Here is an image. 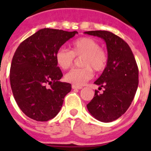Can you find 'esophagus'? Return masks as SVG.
Returning <instances> with one entry per match:
<instances>
[{"label": "esophagus", "mask_w": 151, "mask_h": 151, "mask_svg": "<svg viewBox=\"0 0 151 151\" xmlns=\"http://www.w3.org/2000/svg\"><path fill=\"white\" fill-rule=\"evenodd\" d=\"M72 88H73V89H82V87H81V86H76V85H72Z\"/></svg>", "instance_id": "1"}]
</instances>
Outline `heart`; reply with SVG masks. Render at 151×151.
<instances>
[{"mask_svg":"<svg viewBox=\"0 0 151 151\" xmlns=\"http://www.w3.org/2000/svg\"><path fill=\"white\" fill-rule=\"evenodd\" d=\"M71 50L61 47L55 55L57 65L63 69L72 66L75 57H82L81 65L83 67L72 69L65 76V80L76 86H82L93 77V69L103 71L108 62V56L100 47L97 41L89 37H82L74 41L70 45Z\"/></svg>","mask_w":151,"mask_h":151,"instance_id":"1","label":"heart"}]
</instances>
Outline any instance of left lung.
<instances>
[{
    "mask_svg": "<svg viewBox=\"0 0 151 151\" xmlns=\"http://www.w3.org/2000/svg\"><path fill=\"white\" fill-rule=\"evenodd\" d=\"M85 34L97 36L106 45L108 62L101 76L94 82L104 88L87 104L91 115L103 122H110L123 115L129 109L138 85V68L130 47L108 31H88Z\"/></svg>",
    "mask_w": 151,
    "mask_h": 151,
    "instance_id": "8db88e82",
    "label": "left lung"
}]
</instances>
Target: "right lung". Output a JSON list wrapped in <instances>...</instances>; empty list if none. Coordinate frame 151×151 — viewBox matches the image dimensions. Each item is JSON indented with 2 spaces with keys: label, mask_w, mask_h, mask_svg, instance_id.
Listing matches in <instances>:
<instances>
[{
  "label": "right lung",
  "mask_w": 151,
  "mask_h": 151,
  "mask_svg": "<svg viewBox=\"0 0 151 151\" xmlns=\"http://www.w3.org/2000/svg\"><path fill=\"white\" fill-rule=\"evenodd\" d=\"M77 33L45 28L17 47L10 66V85L17 105L29 118L45 122L60 110L72 85L59 81L63 73L55 55Z\"/></svg>",
  "instance_id": "add662e5"
}]
</instances>
